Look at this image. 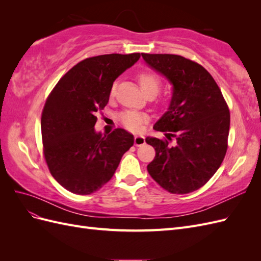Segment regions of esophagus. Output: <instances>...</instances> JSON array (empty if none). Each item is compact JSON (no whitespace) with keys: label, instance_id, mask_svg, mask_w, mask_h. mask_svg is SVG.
Wrapping results in <instances>:
<instances>
[{"label":"esophagus","instance_id":"34e87169","mask_svg":"<svg viewBox=\"0 0 261 261\" xmlns=\"http://www.w3.org/2000/svg\"><path fill=\"white\" fill-rule=\"evenodd\" d=\"M134 144H135V146H137V147L144 145L145 144V137L143 135H136L135 139H134Z\"/></svg>","mask_w":261,"mask_h":261}]
</instances>
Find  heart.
Segmentation results:
<instances>
[{
	"instance_id": "heart-1",
	"label": "heart",
	"mask_w": 261,
	"mask_h": 261,
	"mask_svg": "<svg viewBox=\"0 0 261 261\" xmlns=\"http://www.w3.org/2000/svg\"><path fill=\"white\" fill-rule=\"evenodd\" d=\"M137 81L141 90L145 93L146 97H155L158 92L161 88V80L160 77L153 72L150 70H143L137 74ZM115 87L116 83H114L110 90V96L113 97L115 94ZM148 116L144 113L133 112V111H125L120 115V121L129 130H139L140 126L147 121Z\"/></svg>"
}]
</instances>
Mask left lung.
I'll use <instances>...</instances> for the list:
<instances>
[{
  "instance_id": "obj_1",
  "label": "left lung",
  "mask_w": 261,
  "mask_h": 261,
  "mask_svg": "<svg viewBox=\"0 0 261 261\" xmlns=\"http://www.w3.org/2000/svg\"><path fill=\"white\" fill-rule=\"evenodd\" d=\"M141 57L173 86L168 111L153 126L167 139L146 138L155 150L147 170L165 191L192 193L207 183L224 159L230 111L217 83L198 63L175 54ZM172 137L174 146L167 141Z\"/></svg>"
}]
</instances>
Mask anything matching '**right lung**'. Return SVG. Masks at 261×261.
Instances as JSON below:
<instances>
[{
    "instance_id": "1",
    "label": "right lung",
    "mask_w": 261,
    "mask_h": 261,
    "mask_svg": "<svg viewBox=\"0 0 261 261\" xmlns=\"http://www.w3.org/2000/svg\"><path fill=\"white\" fill-rule=\"evenodd\" d=\"M139 58V53H112L86 59L61 78L46 99L41 116L44 158L52 176L73 194L90 195L107 184L134 145L125 129L102 135L94 125L114 81Z\"/></svg>"
}]
</instances>
